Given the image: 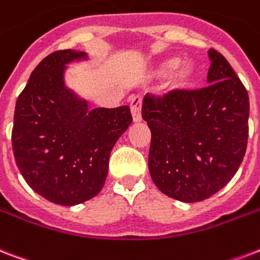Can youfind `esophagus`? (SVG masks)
<instances>
[{"label":"esophagus","instance_id":"obj_1","mask_svg":"<svg viewBox=\"0 0 260 260\" xmlns=\"http://www.w3.org/2000/svg\"><path fill=\"white\" fill-rule=\"evenodd\" d=\"M142 105H143V98L140 95H134L131 98V113L135 122L142 121Z\"/></svg>","mask_w":260,"mask_h":260}]
</instances>
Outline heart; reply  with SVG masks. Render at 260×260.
<instances>
[{"label": "heart", "instance_id": "heart-1", "mask_svg": "<svg viewBox=\"0 0 260 260\" xmlns=\"http://www.w3.org/2000/svg\"><path fill=\"white\" fill-rule=\"evenodd\" d=\"M180 64H181V59L178 58V57H172V58L165 59V61L158 67V69H156V75L159 77L169 76L176 69L180 67ZM193 73H195V71H193V67H192L191 64L183 65L181 68H179L178 71L172 75V79H170L169 82L170 90H185L188 87V84H189L188 82H191V79L193 77Z\"/></svg>", "mask_w": 260, "mask_h": 260}]
</instances>
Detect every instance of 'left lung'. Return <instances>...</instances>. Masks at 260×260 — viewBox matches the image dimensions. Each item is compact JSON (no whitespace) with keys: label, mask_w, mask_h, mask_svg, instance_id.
I'll return each mask as SVG.
<instances>
[{"label":"left lung","mask_w":260,"mask_h":260,"mask_svg":"<svg viewBox=\"0 0 260 260\" xmlns=\"http://www.w3.org/2000/svg\"><path fill=\"white\" fill-rule=\"evenodd\" d=\"M209 57V86L147 94L142 108L151 131L152 181L187 203L205 201L231 181L248 140V92L221 53L210 49Z\"/></svg>","instance_id":"1"}]
</instances>
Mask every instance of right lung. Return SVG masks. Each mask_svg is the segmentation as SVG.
Here are the masks:
<instances>
[{
	"mask_svg": "<svg viewBox=\"0 0 260 260\" xmlns=\"http://www.w3.org/2000/svg\"><path fill=\"white\" fill-rule=\"evenodd\" d=\"M86 58L71 49L49 54L16 101V165L29 187L55 205L75 206L98 195L112 148L132 122L129 106L90 110L67 88V65Z\"/></svg>",
	"mask_w": 260,
	"mask_h": 260,
	"instance_id": "obj_1",
	"label": "right lung"
}]
</instances>
